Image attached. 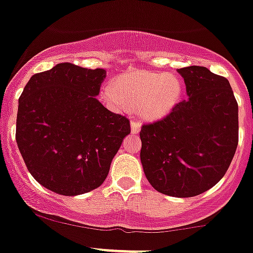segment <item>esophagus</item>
Returning <instances> with one entry per match:
<instances>
[{
  "label": "esophagus",
  "mask_w": 253,
  "mask_h": 253,
  "mask_svg": "<svg viewBox=\"0 0 253 253\" xmlns=\"http://www.w3.org/2000/svg\"><path fill=\"white\" fill-rule=\"evenodd\" d=\"M131 131H132V133H134V134L139 133V131H141V124H139L138 121H132L131 122Z\"/></svg>",
  "instance_id": "obj_1"
}]
</instances>
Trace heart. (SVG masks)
<instances>
[{
  "label": "heart",
  "mask_w": 253,
  "mask_h": 253,
  "mask_svg": "<svg viewBox=\"0 0 253 253\" xmlns=\"http://www.w3.org/2000/svg\"><path fill=\"white\" fill-rule=\"evenodd\" d=\"M183 85L174 74L133 70L117 77L102 92L105 101L116 109H136L147 121L168 116L180 101Z\"/></svg>",
  "instance_id": "b5f03b06"
}]
</instances>
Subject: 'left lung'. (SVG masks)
Instances as JSON below:
<instances>
[{
	"instance_id": "left-lung-1",
	"label": "left lung",
	"mask_w": 253,
	"mask_h": 253,
	"mask_svg": "<svg viewBox=\"0 0 253 253\" xmlns=\"http://www.w3.org/2000/svg\"><path fill=\"white\" fill-rule=\"evenodd\" d=\"M188 99L166 119L142 126L141 163L162 194L190 198L217 184L239 143V106L226 78L181 68Z\"/></svg>"
}]
</instances>
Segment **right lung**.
<instances>
[{"label": "right lung", "mask_w": 253, "mask_h": 253, "mask_svg": "<svg viewBox=\"0 0 253 253\" xmlns=\"http://www.w3.org/2000/svg\"><path fill=\"white\" fill-rule=\"evenodd\" d=\"M106 70L60 63L34 74L18 100L16 141L29 173L67 197L99 188L131 132L96 96Z\"/></svg>", "instance_id": "1"}]
</instances>
